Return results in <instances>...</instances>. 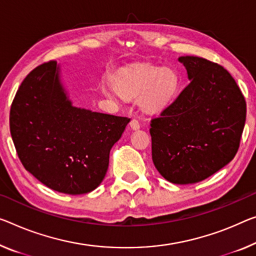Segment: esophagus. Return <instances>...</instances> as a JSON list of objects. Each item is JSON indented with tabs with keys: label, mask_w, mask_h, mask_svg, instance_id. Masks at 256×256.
I'll return each instance as SVG.
<instances>
[{
	"label": "esophagus",
	"mask_w": 256,
	"mask_h": 256,
	"mask_svg": "<svg viewBox=\"0 0 256 256\" xmlns=\"http://www.w3.org/2000/svg\"><path fill=\"white\" fill-rule=\"evenodd\" d=\"M130 127H132V129H134V130H137V129H140V121L137 119H132L130 121Z\"/></svg>",
	"instance_id": "obj_1"
}]
</instances>
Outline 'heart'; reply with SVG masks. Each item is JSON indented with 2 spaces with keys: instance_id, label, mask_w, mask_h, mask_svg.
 <instances>
[{
  "instance_id": "b5f03b06",
  "label": "heart",
  "mask_w": 256,
  "mask_h": 256,
  "mask_svg": "<svg viewBox=\"0 0 256 256\" xmlns=\"http://www.w3.org/2000/svg\"><path fill=\"white\" fill-rule=\"evenodd\" d=\"M178 90V76L169 68L153 65H137L128 68L116 78L114 86H103L106 97L120 95L126 100H136L140 108L156 113L174 100Z\"/></svg>"
}]
</instances>
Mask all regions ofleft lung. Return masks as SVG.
Here are the masks:
<instances>
[{"instance_id":"8db88e82","label":"left lung","mask_w":256,"mask_h":256,"mask_svg":"<svg viewBox=\"0 0 256 256\" xmlns=\"http://www.w3.org/2000/svg\"><path fill=\"white\" fill-rule=\"evenodd\" d=\"M190 80L178 97L151 120L152 160L162 178L192 184L234 158L246 120V102L223 66L183 56Z\"/></svg>"}]
</instances>
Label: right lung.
Instances as JSON below:
<instances>
[{
    "label": "right lung",
    "mask_w": 256,
    "mask_h": 256,
    "mask_svg": "<svg viewBox=\"0 0 256 256\" xmlns=\"http://www.w3.org/2000/svg\"><path fill=\"white\" fill-rule=\"evenodd\" d=\"M129 121L73 106L54 60L24 78L10 110V132L22 166L66 194H88L100 186L110 151Z\"/></svg>",
    "instance_id": "1"
}]
</instances>
